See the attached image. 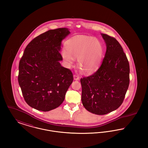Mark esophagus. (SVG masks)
<instances>
[{
	"label": "esophagus",
	"instance_id": "obj_1",
	"mask_svg": "<svg viewBox=\"0 0 148 148\" xmlns=\"http://www.w3.org/2000/svg\"><path fill=\"white\" fill-rule=\"evenodd\" d=\"M73 78H74V80H79V77L77 75H74L73 76Z\"/></svg>",
	"mask_w": 148,
	"mask_h": 148
}]
</instances>
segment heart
Here are the masks:
<instances>
[{"label": "heart", "instance_id": "heart-1", "mask_svg": "<svg viewBox=\"0 0 148 148\" xmlns=\"http://www.w3.org/2000/svg\"><path fill=\"white\" fill-rule=\"evenodd\" d=\"M66 49L61 54L66 63L70 65L73 58H77V66L85 74L96 71L101 63L104 48L98 39L86 35H77L66 42Z\"/></svg>", "mask_w": 148, "mask_h": 148}]
</instances>
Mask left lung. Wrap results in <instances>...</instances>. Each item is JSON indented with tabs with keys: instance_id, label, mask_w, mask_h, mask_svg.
<instances>
[{
	"instance_id": "1",
	"label": "left lung",
	"mask_w": 148,
	"mask_h": 148,
	"mask_svg": "<svg viewBox=\"0 0 148 148\" xmlns=\"http://www.w3.org/2000/svg\"><path fill=\"white\" fill-rule=\"evenodd\" d=\"M106 42V55L98 69L80 79L82 101L85 108L97 115H105L123 103L129 84V64L119 42L101 34Z\"/></svg>"
}]
</instances>
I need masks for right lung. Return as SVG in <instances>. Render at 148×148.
Returning <instances> with one entry per match:
<instances>
[{
    "label": "right lung",
    "instance_id": "right-lung-1",
    "mask_svg": "<svg viewBox=\"0 0 148 148\" xmlns=\"http://www.w3.org/2000/svg\"><path fill=\"white\" fill-rule=\"evenodd\" d=\"M70 33L66 28L49 30L24 50L18 82L26 103L38 110L48 112L60 106L73 81L71 71L60 63L62 40Z\"/></svg>",
    "mask_w": 148,
    "mask_h": 148
}]
</instances>
